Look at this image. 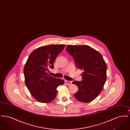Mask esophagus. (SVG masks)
<instances>
[{
  "instance_id": "1",
  "label": "esophagus",
  "mask_w": 130,
  "mask_h": 130,
  "mask_svg": "<svg viewBox=\"0 0 130 130\" xmlns=\"http://www.w3.org/2000/svg\"><path fill=\"white\" fill-rule=\"evenodd\" d=\"M65 82L66 84H68L69 85H71L72 84V82L70 81L65 80Z\"/></svg>"
}]
</instances>
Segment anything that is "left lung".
I'll return each instance as SVG.
<instances>
[{"label": "left lung", "mask_w": 130, "mask_h": 130, "mask_svg": "<svg viewBox=\"0 0 130 130\" xmlns=\"http://www.w3.org/2000/svg\"><path fill=\"white\" fill-rule=\"evenodd\" d=\"M66 51L73 56L76 67L83 71L82 81L72 82L78 88L74 98L82 102H91L102 92L107 79V65L103 57L87 45H69Z\"/></svg>", "instance_id": "1"}]
</instances>
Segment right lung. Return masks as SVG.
<instances>
[{"instance_id": "1", "label": "right lung", "mask_w": 130, "mask_h": 130, "mask_svg": "<svg viewBox=\"0 0 130 130\" xmlns=\"http://www.w3.org/2000/svg\"><path fill=\"white\" fill-rule=\"evenodd\" d=\"M66 45H50L33 51L24 67L25 84L31 95L40 103H48L56 98L57 87L64 81L48 74L54 62Z\"/></svg>"}]
</instances>
